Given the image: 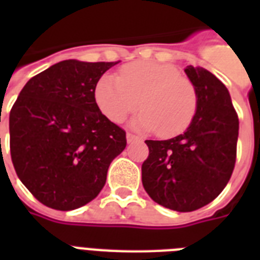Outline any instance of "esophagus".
Returning a JSON list of instances; mask_svg holds the SVG:
<instances>
[{
    "label": "esophagus",
    "instance_id": "obj_1",
    "mask_svg": "<svg viewBox=\"0 0 260 260\" xmlns=\"http://www.w3.org/2000/svg\"><path fill=\"white\" fill-rule=\"evenodd\" d=\"M138 140H140L138 136H135V135H132V134H126V142H128V143L138 142Z\"/></svg>",
    "mask_w": 260,
    "mask_h": 260
}]
</instances>
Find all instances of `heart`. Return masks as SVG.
I'll list each match as a JSON object with an SVG mask.
<instances>
[{
  "instance_id": "obj_1",
  "label": "heart",
  "mask_w": 260,
  "mask_h": 260,
  "mask_svg": "<svg viewBox=\"0 0 260 260\" xmlns=\"http://www.w3.org/2000/svg\"><path fill=\"white\" fill-rule=\"evenodd\" d=\"M94 101L110 121L121 122L138 109L132 121L138 131H158L173 138L187 129L197 112V91L169 63L139 60L121 67L118 77L104 74L94 86Z\"/></svg>"
}]
</instances>
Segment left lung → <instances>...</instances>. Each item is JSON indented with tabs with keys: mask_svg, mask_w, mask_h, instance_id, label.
Segmentation results:
<instances>
[{
	"mask_svg": "<svg viewBox=\"0 0 260 260\" xmlns=\"http://www.w3.org/2000/svg\"><path fill=\"white\" fill-rule=\"evenodd\" d=\"M185 73L197 91V112L182 135L146 140L150 155L142 182L156 204L193 212L212 202L230 181L239 136V118L225 85L202 67Z\"/></svg>",
	"mask_w": 260,
	"mask_h": 260,
	"instance_id": "8db88e82",
	"label": "left lung"
}]
</instances>
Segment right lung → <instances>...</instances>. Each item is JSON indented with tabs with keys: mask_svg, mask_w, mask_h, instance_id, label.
<instances>
[{
	"mask_svg": "<svg viewBox=\"0 0 260 260\" xmlns=\"http://www.w3.org/2000/svg\"><path fill=\"white\" fill-rule=\"evenodd\" d=\"M117 63L62 60L30 78L10 110L14 170L48 208L73 210L94 200L125 148V131L94 101L97 81Z\"/></svg>",
	"mask_w": 260,
	"mask_h": 260,
	"instance_id": "right-lung-1",
	"label": "right lung"
}]
</instances>
